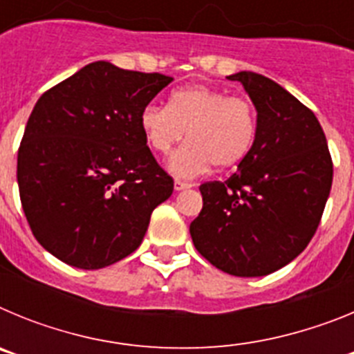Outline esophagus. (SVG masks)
Returning a JSON list of instances; mask_svg holds the SVG:
<instances>
[{
    "instance_id": "obj_1",
    "label": "esophagus",
    "mask_w": 354,
    "mask_h": 354,
    "mask_svg": "<svg viewBox=\"0 0 354 354\" xmlns=\"http://www.w3.org/2000/svg\"><path fill=\"white\" fill-rule=\"evenodd\" d=\"M192 184L184 183V180H175V192H184V189H189Z\"/></svg>"
}]
</instances>
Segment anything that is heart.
<instances>
[{"mask_svg":"<svg viewBox=\"0 0 354 354\" xmlns=\"http://www.w3.org/2000/svg\"><path fill=\"white\" fill-rule=\"evenodd\" d=\"M140 126L147 143L165 156L186 136L170 159L177 177L192 179L211 165L230 168L248 156L257 138V111L246 97H230L207 84L175 90L168 106L150 102L142 109Z\"/></svg>","mask_w":354,"mask_h":354,"instance_id":"obj_1","label":"heart"}]
</instances>
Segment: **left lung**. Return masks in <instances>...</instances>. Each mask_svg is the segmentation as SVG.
I'll return each mask as SVG.
<instances>
[{
  "label": "left lung",
  "instance_id": "1",
  "mask_svg": "<svg viewBox=\"0 0 354 354\" xmlns=\"http://www.w3.org/2000/svg\"><path fill=\"white\" fill-rule=\"evenodd\" d=\"M239 81L257 109V138L227 180L200 186L193 245L218 270L264 277L298 257L314 237L333 180L323 127L312 109L270 77Z\"/></svg>",
  "mask_w": 354,
  "mask_h": 354
}]
</instances>
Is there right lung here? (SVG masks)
Segmentation results:
<instances>
[{
  "label": "right lung",
  "instance_id": "1",
  "mask_svg": "<svg viewBox=\"0 0 354 354\" xmlns=\"http://www.w3.org/2000/svg\"><path fill=\"white\" fill-rule=\"evenodd\" d=\"M174 77L93 62L44 92L17 152L21 204L56 259L101 270L142 245L174 179L154 159L142 109Z\"/></svg>",
  "mask_w": 354,
  "mask_h": 354
}]
</instances>
